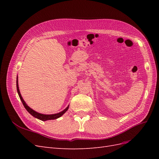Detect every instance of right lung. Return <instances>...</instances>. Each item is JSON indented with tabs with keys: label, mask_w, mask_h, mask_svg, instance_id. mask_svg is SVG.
<instances>
[{
	"label": "right lung",
	"mask_w": 159,
	"mask_h": 159,
	"mask_svg": "<svg viewBox=\"0 0 159 159\" xmlns=\"http://www.w3.org/2000/svg\"><path fill=\"white\" fill-rule=\"evenodd\" d=\"M16 88H17V91H18V95L19 97H20V99L21 100V102L24 105V107H25V109L28 111V113H30L33 117H34L40 120H42V121H47V120H51V119H57L60 117L62 115H63L64 113H65L67 110L69 108V105L68 107H67L64 111H61L60 113H56V114H53V115H44V114H40L39 113H37L35 111H34L33 109H32L30 107H29L28 106V105L25 103V101L23 100L22 96H21V94H20V91H19V88H18V77H17V80H16Z\"/></svg>",
	"instance_id": "1"
}]
</instances>
